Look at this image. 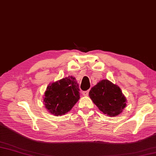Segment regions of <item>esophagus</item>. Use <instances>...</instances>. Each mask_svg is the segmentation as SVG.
<instances>
[{
  "mask_svg": "<svg viewBox=\"0 0 156 156\" xmlns=\"http://www.w3.org/2000/svg\"><path fill=\"white\" fill-rule=\"evenodd\" d=\"M88 92H89L88 90L83 91V92H82V95H83V96H88Z\"/></svg>",
  "mask_w": 156,
  "mask_h": 156,
  "instance_id": "esophagus-1",
  "label": "esophagus"
}]
</instances>
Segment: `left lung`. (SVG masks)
Masks as SVG:
<instances>
[{"label":"left lung","instance_id":"1","mask_svg":"<svg viewBox=\"0 0 156 156\" xmlns=\"http://www.w3.org/2000/svg\"><path fill=\"white\" fill-rule=\"evenodd\" d=\"M89 96L99 110L110 117L121 113L126 107V98L121 88L106 79L92 87Z\"/></svg>","mask_w":156,"mask_h":156}]
</instances>
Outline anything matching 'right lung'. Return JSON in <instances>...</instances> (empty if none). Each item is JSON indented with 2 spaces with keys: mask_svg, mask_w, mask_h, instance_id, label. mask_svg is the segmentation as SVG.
I'll list each match as a JSON object with an SVG mask.
<instances>
[{
  "mask_svg": "<svg viewBox=\"0 0 156 156\" xmlns=\"http://www.w3.org/2000/svg\"><path fill=\"white\" fill-rule=\"evenodd\" d=\"M78 84L73 76L62 78L48 85L44 103L49 112L61 116L68 112L80 99Z\"/></svg>",
  "mask_w": 156,
  "mask_h": 156,
  "instance_id": "right-lung-1",
  "label": "right lung"
}]
</instances>
